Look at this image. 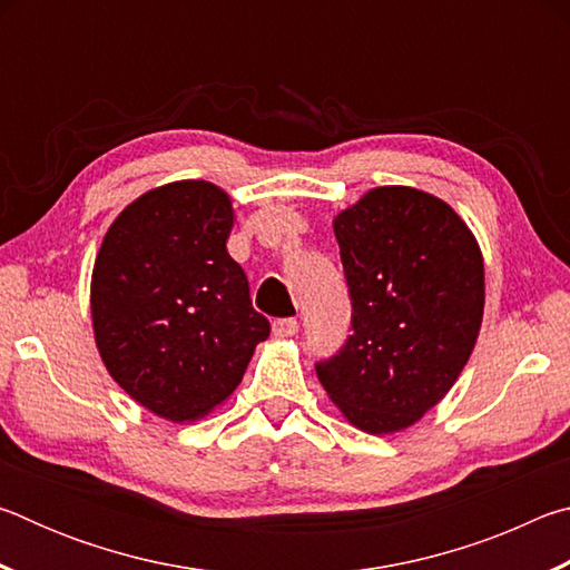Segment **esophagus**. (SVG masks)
<instances>
[{
	"mask_svg": "<svg viewBox=\"0 0 570 570\" xmlns=\"http://www.w3.org/2000/svg\"><path fill=\"white\" fill-rule=\"evenodd\" d=\"M298 332V322L294 316H288V320H276L274 322V336L278 340H286V336H294Z\"/></svg>",
	"mask_w": 570,
	"mask_h": 570,
	"instance_id": "34e87169",
	"label": "esophagus"
}]
</instances>
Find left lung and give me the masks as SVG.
Here are the masks:
<instances>
[{
	"label": "left lung",
	"mask_w": 570,
	"mask_h": 570,
	"mask_svg": "<svg viewBox=\"0 0 570 570\" xmlns=\"http://www.w3.org/2000/svg\"><path fill=\"white\" fill-rule=\"evenodd\" d=\"M352 334L316 377L372 435L410 428L445 397L475 346L485 274L475 236L430 193L374 188L334 218Z\"/></svg>",
	"instance_id": "obj_1"
}]
</instances>
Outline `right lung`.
<instances>
[{
	"instance_id": "1",
	"label": "right lung",
	"mask_w": 570,
	"mask_h": 570,
	"mask_svg": "<svg viewBox=\"0 0 570 570\" xmlns=\"http://www.w3.org/2000/svg\"><path fill=\"white\" fill-rule=\"evenodd\" d=\"M230 226V198L214 183H168L115 218L95 258L102 362L135 402L173 422L224 402L272 332L226 250Z\"/></svg>"
}]
</instances>
